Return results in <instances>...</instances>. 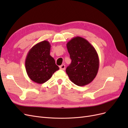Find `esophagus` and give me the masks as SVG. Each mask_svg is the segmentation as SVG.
I'll return each mask as SVG.
<instances>
[{"label": "esophagus", "instance_id": "34e87169", "mask_svg": "<svg viewBox=\"0 0 128 128\" xmlns=\"http://www.w3.org/2000/svg\"><path fill=\"white\" fill-rule=\"evenodd\" d=\"M60 68L61 69V70H64L65 69V65L64 64H62L61 66H60Z\"/></svg>", "mask_w": 128, "mask_h": 128}]
</instances>
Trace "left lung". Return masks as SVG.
I'll use <instances>...</instances> for the list:
<instances>
[{
	"label": "left lung",
	"mask_w": 128,
	"mask_h": 128,
	"mask_svg": "<svg viewBox=\"0 0 128 128\" xmlns=\"http://www.w3.org/2000/svg\"><path fill=\"white\" fill-rule=\"evenodd\" d=\"M72 63L66 73L72 83L80 86L90 83L97 75L99 60L96 49L84 38L76 36L67 43Z\"/></svg>",
	"instance_id": "left-lung-1"
}]
</instances>
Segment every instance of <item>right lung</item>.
<instances>
[{
	"instance_id": "obj_1",
	"label": "right lung",
	"mask_w": 128,
	"mask_h": 128,
	"mask_svg": "<svg viewBox=\"0 0 128 128\" xmlns=\"http://www.w3.org/2000/svg\"><path fill=\"white\" fill-rule=\"evenodd\" d=\"M50 42L44 40L34 45L27 54L25 61L26 72L34 82H46L59 69L54 58L50 56Z\"/></svg>"
}]
</instances>
